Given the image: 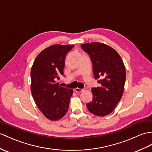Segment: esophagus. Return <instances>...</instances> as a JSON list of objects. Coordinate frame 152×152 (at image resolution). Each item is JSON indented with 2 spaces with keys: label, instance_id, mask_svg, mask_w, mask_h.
<instances>
[{
  "label": "esophagus",
  "instance_id": "34e87169",
  "mask_svg": "<svg viewBox=\"0 0 152 152\" xmlns=\"http://www.w3.org/2000/svg\"><path fill=\"white\" fill-rule=\"evenodd\" d=\"M74 91H75V92H77V93H80V92H82L84 91V90H83V89H80V88H76L75 90H74Z\"/></svg>",
  "mask_w": 152,
  "mask_h": 152
}]
</instances>
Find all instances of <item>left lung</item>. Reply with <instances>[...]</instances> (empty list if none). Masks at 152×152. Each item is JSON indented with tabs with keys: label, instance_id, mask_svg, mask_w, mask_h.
Wrapping results in <instances>:
<instances>
[{
	"label": "left lung",
	"instance_id": "left-lung-1",
	"mask_svg": "<svg viewBox=\"0 0 152 152\" xmlns=\"http://www.w3.org/2000/svg\"><path fill=\"white\" fill-rule=\"evenodd\" d=\"M90 55L95 78H101V87L92 88L93 101L87 104L88 110L95 115L106 116L115 108L123 96L126 80V69L123 59L111 46L104 43L81 44Z\"/></svg>",
	"mask_w": 152,
	"mask_h": 152
}]
</instances>
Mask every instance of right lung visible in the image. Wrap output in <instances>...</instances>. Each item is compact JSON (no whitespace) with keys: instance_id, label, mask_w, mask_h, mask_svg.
Instances as JSON below:
<instances>
[{"instance_id":"obj_1","label":"right lung","mask_w":152,"mask_h":152,"mask_svg":"<svg viewBox=\"0 0 152 152\" xmlns=\"http://www.w3.org/2000/svg\"><path fill=\"white\" fill-rule=\"evenodd\" d=\"M74 45L55 44L43 50L33 62L31 69V91L40 112L47 119L58 121L69 108L72 89L57 83L63 75L66 53Z\"/></svg>"}]
</instances>
